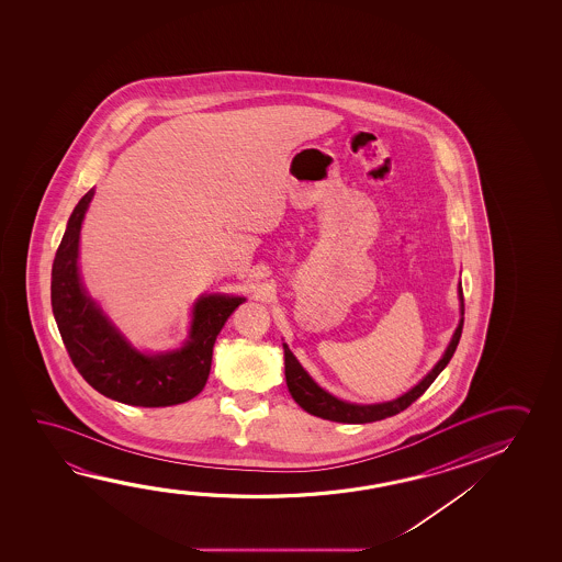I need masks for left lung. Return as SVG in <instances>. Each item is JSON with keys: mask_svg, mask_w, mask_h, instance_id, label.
I'll use <instances>...</instances> for the list:
<instances>
[{"mask_svg": "<svg viewBox=\"0 0 562 562\" xmlns=\"http://www.w3.org/2000/svg\"><path fill=\"white\" fill-rule=\"evenodd\" d=\"M460 300V322L457 329L452 333L451 342L447 350L442 352L439 362L432 367L424 380H419L412 390H407L404 396L396 397L392 402H382V404H350L345 400L333 396L327 390H323L315 380H313L304 367L300 364V360L295 359L294 352L288 349L284 342V364H285V384L290 394L295 400V404L305 409L307 414L337 422V424H372L386 419L392 415L404 412L407 405L414 404L417 397L424 394L427 387L431 386L432 380L441 374L442 369L449 364L452 359L457 345H459L460 333H462V323H464V300H462V284H459Z\"/></svg>", "mask_w": 562, "mask_h": 562, "instance_id": "left-lung-1", "label": "left lung"}]
</instances>
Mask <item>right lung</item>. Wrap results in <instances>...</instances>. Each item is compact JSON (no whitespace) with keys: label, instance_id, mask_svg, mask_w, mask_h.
Masks as SVG:
<instances>
[{"label":"right lung","instance_id":"add662e5","mask_svg":"<svg viewBox=\"0 0 562 562\" xmlns=\"http://www.w3.org/2000/svg\"><path fill=\"white\" fill-rule=\"evenodd\" d=\"M93 193L92 188L76 205L53 262L50 302L66 350L83 380L105 397L138 407L184 404L205 386L215 339L245 297L200 295L180 349H135L88 294L80 278V231Z\"/></svg>","mask_w":562,"mask_h":562}]
</instances>
